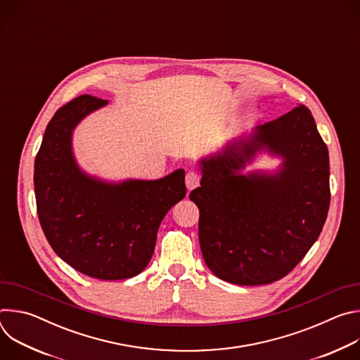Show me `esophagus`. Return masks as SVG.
I'll use <instances>...</instances> for the list:
<instances>
[{"label": "esophagus", "instance_id": "1", "mask_svg": "<svg viewBox=\"0 0 360 360\" xmlns=\"http://www.w3.org/2000/svg\"><path fill=\"white\" fill-rule=\"evenodd\" d=\"M199 184H200V174L196 171H189L186 174V188L192 191L196 186H199Z\"/></svg>", "mask_w": 360, "mask_h": 360}]
</instances>
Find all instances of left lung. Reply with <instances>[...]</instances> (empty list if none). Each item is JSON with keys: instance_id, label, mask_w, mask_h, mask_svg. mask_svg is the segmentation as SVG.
I'll list each match as a JSON object with an SVG mask.
<instances>
[{"instance_id": "obj_1", "label": "left lung", "mask_w": 360, "mask_h": 360, "mask_svg": "<svg viewBox=\"0 0 360 360\" xmlns=\"http://www.w3.org/2000/svg\"><path fill=\"white\" fill-rule=\"evenodd\" d=\"M285 157L276 177L237 171L261 146ZM189 193L199 208L205 264L222 281L266 285L286 276L319 238L330 203L329 152L315 120L297 105L208 161Z\"/></svg>"}]
</instances>
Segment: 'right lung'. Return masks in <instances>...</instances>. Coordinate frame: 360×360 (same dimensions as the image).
Listing matches in <instances>:
<instances>
[{
	"label": "right lung",
	"instance_id": "add662e5",
	"mask_svg": "<svg viewBox=\"0 0 360 360\" xmlns=\"http://www.w3.org/2000/svg\"><path fill=\"white\" fill-rule=\"evenodd\" d=\"M107 102L79 95L56 112L37 153L34 186L41 228L60 258L86 276L120 281L146 268L158 228L186 186L184 169L121 185L102 184L78 169L72 129Z\"/></svg>",
	"mask_w": 360,
	"mask_h": 360
}]
</instances>
